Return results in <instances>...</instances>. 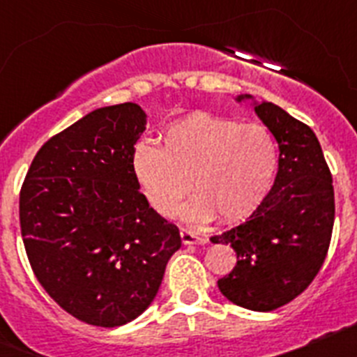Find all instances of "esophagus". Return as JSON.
Here are the masks:
<instances>
[{
  "label": "esophagus",
  "instance_id": "1",
  "mask_svg": "<svg viewBox=\"0 0 357 357\" xmlns=\"http://www.w3.org/2000/svg\"><path fill=\"white\" fill-rule=\"evenodd\" d=\"M181 239L184 245H204L207 241L204 236L197 234L193 230H188V229H182L181 230Z\"/></svg>",
  "mask_w": 357,
  "mask_h": 357
}]
</instances>
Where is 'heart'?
<instances>
[{
  "label": "heart",
  "instance_id": "b5f03b06",
  "mask_svg": "<svg viewBox=\"0 0 357 357\" xmlns=\"http://www.w3.org/2000/svg\"><path fill=\"white\" fill-rule=\"evenodd\" d=\"M279 150L272 132L259 123H243L209 112L176 119L162 132V146L144 139L132 153V172L148 204L169 216L181 207L189 222H245L273 188Z\"/></svg>",
  "mask_w": 357,
  "mask_h": 357
}]
</instances>
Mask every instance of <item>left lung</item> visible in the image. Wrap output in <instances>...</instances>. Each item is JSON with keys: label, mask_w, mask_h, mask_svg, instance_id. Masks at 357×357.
I'll return each instance as SVG.
<instances>
[{"label": "left lung", "mask_w": 357, "mask_h": 357, "mask_svg": "<svg viewBox=\"0 0 357 357\" xmlns=\"http://www.w3.org/2000/svg\"><path fill=\"white\" fill-rule=\"evenodd\" d=\"M248 102L279 144V168L263 206L247 222L211 241L230 245L234 270L218 280L232 304L273 311L307 288L329 250L334 225V189L317 135L307 125L270 102L250 94Z\"/></svg>", "instance_id": "8db88e82"}]
</instances>
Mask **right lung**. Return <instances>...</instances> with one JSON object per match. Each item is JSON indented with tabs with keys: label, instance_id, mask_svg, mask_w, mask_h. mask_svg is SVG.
<instances>
[{
	"label": "right lung",
	"instance_id": "add662e5",
	"mask_svg": "<svg viewBox=\"0 0 357 357\" xmlns=\"http://www.w3.org/2000/svg\"><path fill=\"white\" fill-rule=\"evenodd\" d=\"M137 103L96 109L37 151L19 195L28 261L64 311L98 327L153 302L181 232L151 209L132 172L146 130Z\"/></svg>",
	"mask_w": 357,
	"mask_h": 357
}]
</instances>
